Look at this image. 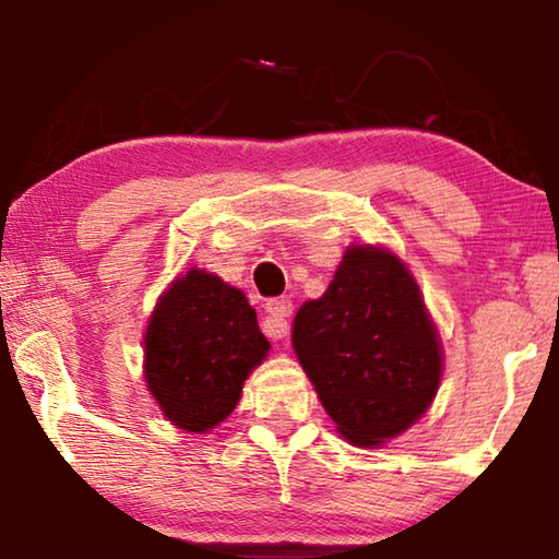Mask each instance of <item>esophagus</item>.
<instances>
[{
  "mask_svg": "<svg viewBox=\"0 0 559 559\" xmlns=\"http://www.w3.org/2000/svg\"><path fill=\"white\" fill-rule=\"evenodd\" d=\"M266 313L269 318L263 320V330H266V335L273 340L288 337L290 335L288 318L293 313V302L288 298H273L266 302Z\"/></svg>",
  "mask_w": 559,
  "mask_h": 559,
  "instance_id": "obj_1",
  "label": "esophagus"
}]
</instances>
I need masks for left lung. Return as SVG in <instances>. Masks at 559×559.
I'll use <instances>...</instances> for the list:
<instances>
[{"label":"left lung","mask_w":559,"mask_h":559,"mask_svg":"<svg viewBox=\"0 0 559 559\" xmlns=\"http://www.w3.org/2000/svg\"><path fill=\"white\" fill-rule=\"evenodd\" d=\"M302 370L357 447H380L429 409L441 345L412 273L394 253L353 246L323 298L293 323Z\"/></svg>","instance_id":"1"}]
</instances>
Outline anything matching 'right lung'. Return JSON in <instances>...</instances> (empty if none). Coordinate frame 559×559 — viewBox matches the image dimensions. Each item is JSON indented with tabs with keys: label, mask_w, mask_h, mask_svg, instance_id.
I'll return each instance as SVG.
<instances>
[{
	"label": "right lung",
	"mask_w": 559,
	"mask_h": 559,
	"mask_svg": "<svg viewBox=\"0 0 559 559\" xmlns=\"http://www.w3.org/2000/svg\"><path fill=\"white\" fill-rule=\"evenodd\" d=\"M269 347L243 293L192 269L150 318L145 380L175 427L202 433L234 412L243 380Z\"/></svg>",
	"instance_id": "right-lung-1"
}]
</instances>
